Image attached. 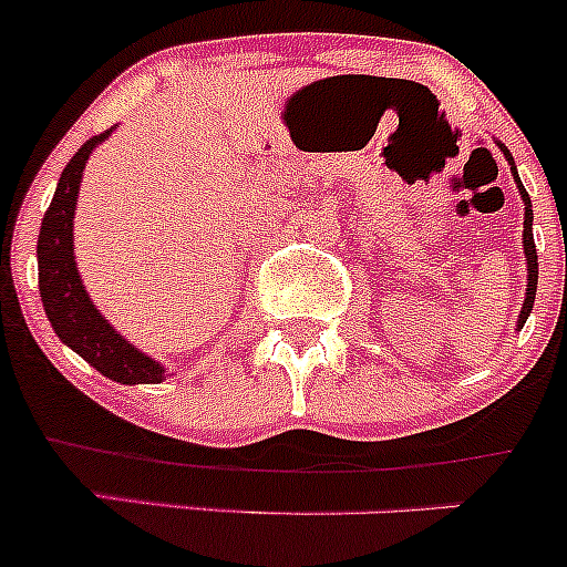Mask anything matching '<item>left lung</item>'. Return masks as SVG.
Listing matches in <instances>:
<instances>
[{
	"mask_svg": "<svg viewBox=\"0 0 567 567\" xmlns=\"http://www.w3.org/2000/svg\"><path fill=\"white\" fill-rule=\"evenodd\" d=\"M496 145L502 147V153H505L507 164H511V173L516 177L518 183V192H522V199H524V255H527V296H524V305H522V316H518V329H524V323H527L529 312H532V305H535V293H537V251H535V238H532V203H529V194L527 188L522 186V181H518V173H516V162H513V156L507 153V147L502 145V142H496Z\"/></svg>",
	"mask_w": 567,
	"mask_h": 567,
	"instance_id": "1",
	"label": "left lung"
}]
</instances>
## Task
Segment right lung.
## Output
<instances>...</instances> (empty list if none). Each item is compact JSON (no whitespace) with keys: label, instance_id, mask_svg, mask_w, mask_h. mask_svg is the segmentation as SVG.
<instances>
[{"label":"right lung","instance_id":"right-lung-1","mask_svg":"<svg viewBox=\"0 0 567 567\" xmlns=\"http://www.w3.org/2000/svg\"><path fill=\"white\" fill-rule=\"evenodd\" d=\"M106 134L93 136L79 147L76 156L65 164L54 199L40 221L38 236V285L43 310L49 316L54 334L68 348L93 364L106 379L120 384H162L164 364L131 346L114 326L101 316L99 307L90 301L79 277L76 257H73V216H76L79 186H82L84 164L90 153L106 140Z\"/></svg>","mask_w":567,"mask_h":567}]
</instances>
